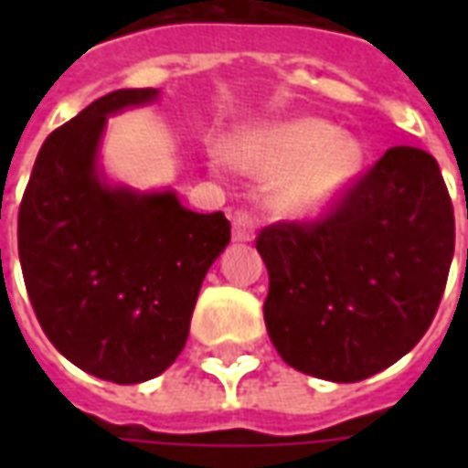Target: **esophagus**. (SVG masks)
<instances>
[{
	"instance_id": "obj_1",
	"label": "esophagus",
	"mask_w": 468,
	"mask_h": 468,
	"mask_svg": "<svg viewBox=\"0 0 468 468\" xmlns=\"http://www.w3.org/2000/svg\"><path fill=\"white\" fill-rule=\"evenodd\" d=\"M255 238V220L248 210H238L233 215V240L235 243H250Z\"/></svg>"
}]
</instances>
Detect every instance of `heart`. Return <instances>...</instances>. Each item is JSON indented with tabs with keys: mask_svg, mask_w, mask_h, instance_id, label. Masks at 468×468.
Masks as SVG:
<instances>
[{
	"mask_svg": "<svg viewBox=\"0 0 468 468\" xmlns=\"http://www.w3.org/2000/svg\"><path fill=\"white\" fill-rule=\"evenodd\" d=\"M225 160L253 177H281L271 203L285 218L324 213L361 170L353 137L315 117L245 127L228 140Z\"/></svg>",
	"mask_w": 468,
	"mask_h": 468,
	"instance_id": "1",
	"label": "heart"
}]
</instances>
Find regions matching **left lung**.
Masks as SVG:
<instances>
[{
	"label": "left lung",
	"mask_w": 468,
	"mask_h": 468,
	"mask_svg": "<svg viewBox=\"0 0 468 468\" xmlns=\"http://www.w3.org/2000/svg\"><path fill=\"white\" fill-rule=\"evenodd\" d=\"M255 248L281 358L315 378L363 381L431 325L453 258L452 197L431 154L391 147L324 218L268 225Z\"/></svg>",
	"instance_id": "obj_1"
}]
</instances>
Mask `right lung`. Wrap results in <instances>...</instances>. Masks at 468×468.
<instances>
[{
    "label": "right lung",
    "instance_id": "1",
    "mask_svg": "<svg viewBox=\"0 0 468 468\" xmlns=\"http://www.w3.org/2000/svg\"><path fill=\"white\" fill-rule=\"evenodd\" d=\"M157 95L115 90L57 127L37 154L16 223L42 331L77 368L115 383L150 381L180 356L205 273L230 243L223 213H193L173 190L107 183V117Z\"/></svg>",
    "mask_w": 468,
    "mask_h": 468
}]
</instances>
